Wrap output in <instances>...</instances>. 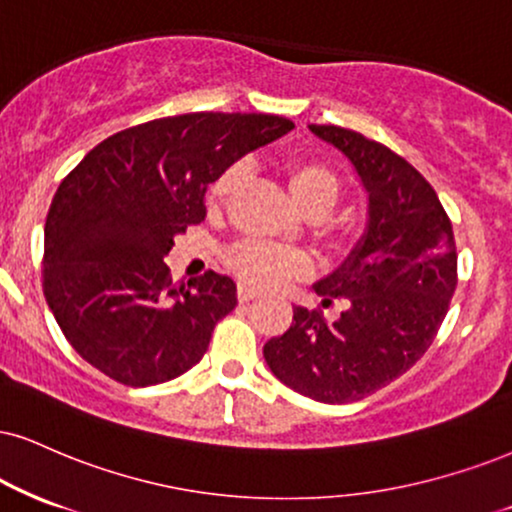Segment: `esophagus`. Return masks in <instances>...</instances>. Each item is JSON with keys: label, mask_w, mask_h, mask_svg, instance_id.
<instances>
[{"label": "esophagus", "mask_w": 512, "mask_h": 512, "mask_svg": "<svg viewBox=\"0 0 512 512\" xmlns=\"http://www.w3.org/2000/svg\"><path fill=\"white\" fill-rule=\"evenodd\" d=\"M254 296H258V292L251 285H244V282H242V285L237 287V299L242 301V304H244V301H251Z\"/></svg>", "instance_id": "1"}]
</instances>
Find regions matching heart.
<instances>
[{
  "label": "heart",
  "instance_id": "obj_1",
  "mask_svg": "<svg viewBox=\"0 0 512 512\" xmlns=\"http://www.w3.org/2000/svg\"><path fill=\"white\" fill-rule=\"evenodd\" d=\"M287 187L296 206L308 216H325L337 204L339 185L337 173L320 161L299 159L287 166ZM242 182V166H230L211 185L208 201L211 206L225 204ZM227 266L239 280L256 289H275L311 273V261L301 251L289 246L244 239L227 251Z\"/></svg>",
  "mask_w": 512,
  "mask_h": 512
}]
</instances>
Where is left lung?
Here are the masks:
<instances>
[{
	"label": "left lung",
	"instance_id": "8db88e82",
	"mask_svg": "<svg viewBox=\"0 0 512 512\" xmlns=\"http://www.w3.org/2000/svg\"><path fill=\"white\" fill-rule=\"evenodd\" d=\"M349 159L368 194V223L344 263L315 282L337 320L294 308L282 337L263 346L273 375L320 403L361 401L425 356L456 292V242L430 182L406 159L337 125H308Z\"/></svg>",
	"mask_w": 512,
	"mask_h": 512
}]
</instances>
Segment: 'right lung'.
I'll list each match as a JSON object with an SVG mask.
<instances>
[{
	"instance_id": "obj_1",
	"label": "right lung",
	"mask_w": 512,
	"mask_h": 512,
	"mask_svg": "<svg viewBox=\"0 0 512 512\" xmlns=\"http://www.w3.org/2000/svg\"><path fill=\"white\" fill-rule=\"evenodd\" d=\"M292 128L268 113L156 118L106 137L63 178L44 223V296L87 363L149 387L204 358L235 282L213 270L173 282L163 258L206 218V187Z\"/></svg>"
}]
</instances>
